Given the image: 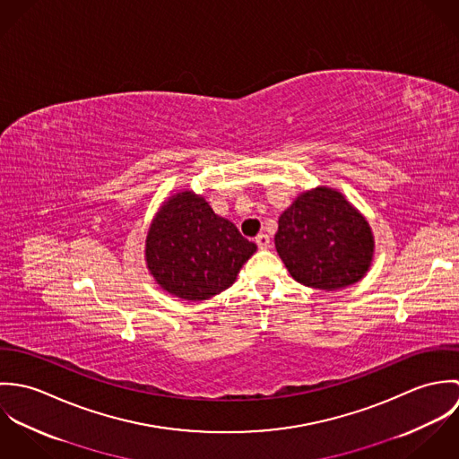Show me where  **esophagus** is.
<instances>
[{
	"instance_id": "esophagus-1",
	"label": "esophagus",
	"mask_w": 459,
	"mask_h": 459,
	"mask_svg": "<svg viewBox=\"0 0 459 459\" xmlns=\"http://www.w3.org/2000/svg\"><path fill=\"white\" fill-rule=\"evenodd\" d=\"M256 244H258V247H260V249H266V247H270V237H268V235H264V233L258 235V237H256Z\"/></svg>"
}]
</instances>
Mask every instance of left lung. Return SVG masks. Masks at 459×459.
Returning a JSON list of instances; mask_svg holds the SVG:
<instances>
[{
  "instance_id": "8db88e82",
  "label": "left lung",
  "mask_w": 459,
  "mask_h": 459,
  "mask_svg": "<svg viewBox=\"0 0 459 459\" xmlns=\"http://www.w3.org/2000/svg\"><path fill=\"white\" fill-rule=\"evenodd\" d=\"M275 249L295 281L333 291L366 275L375 240L368 221L341 193L316 187L281 213Z\"/></svg>"
}]
</instances>
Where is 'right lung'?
Listing matches in <instances>:
<instances>
[{
	"label": "right lung",
	"mask_w": 459,
	"mask_h": 459,
	"mask_svg": "<svg viewBox=\"0 0 459 459\" xmlns=\"http://www.w3.org/2000/svg\"><path fill=\"white\" fill-rule=\"evenodd\" d=\"M255 253L256 244L191 191L164 201L144 249L148 270L160 288L184 300H206L230 288Z\"/></svg>",
	"instance_id": "add662e5"
}]
</instances>
